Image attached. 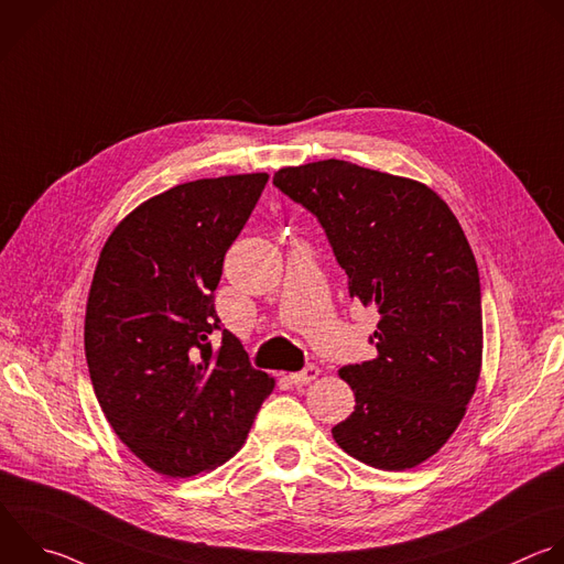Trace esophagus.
<instances>
[{
    "label": "esophagus",
    "instance_id": "34e87169",
    "mask_svg": "<svg viewBox=\"0 0 564 564\" xmlns=\"http://www.w3.org/2000/svg\"><path fill=\"white\" fill-rule=\"evenodd\" d=\"M318 367L316 365H305L301 371H294V373H290V383H294V386H307V383H312L316 377H318Z\"/></svg>",
    "mask_w": 564,
    "mask_h": 564
}]
</instances>
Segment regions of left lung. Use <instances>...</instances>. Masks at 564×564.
I'll list each match as a JSON object with an SVG mask.
<instances>
[{
	"label": "left lung",
	"mask_w": 564,
	"mask_h": 564,
	"mask_svg": "<svg viewBox=\"0 0 564 564\" xmlns=\"http://www.w3.org/2000/svg\"><path fill=\"white\" fill-rule=\"evenodd\" d=\"M272 181L318 219L349 296L381 314L377 358L338 369L356 405L334 441L377 469L421 465L456 432L482 362L478 265L458 219L425 183L349 161Z\"/></svg>",
	"instance_id": "8db88e82"
}]
</instances>
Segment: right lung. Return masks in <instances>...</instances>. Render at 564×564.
<instances>
[{
    "label": "right lung",
    "instance_id": "add662e5",
    "mask_svg": "<svg viewBox=\"0 0 564 564\" xmlns=\"http://www.w3.org/2000/svg\"><path fill=\"white\" fill-rule=\"evenodd\" d=\"M265 172L197 178L134 208L93 276L84 345L95 397L119 441L170 478L210 471L248 438L274 379L221 328L215 290Z\"/></svg>",
    "mask_w": 564,
    "mask_h": 564
}]
</instances>
